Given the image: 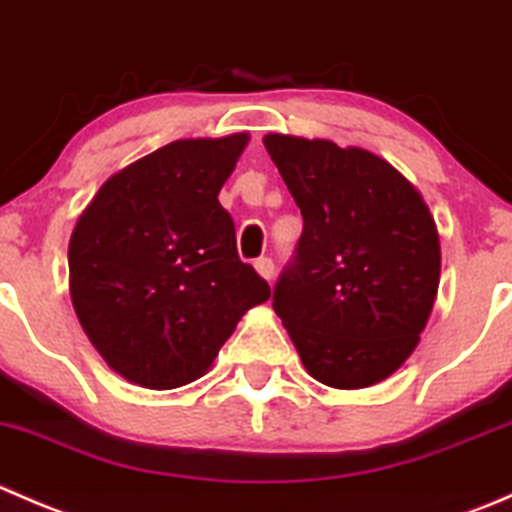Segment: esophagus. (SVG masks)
I'll list each match as a JSON object with an SVG mask.
<instances>
[{
  "label": "esophagus",
  "mask_w": 512,
  "mask_h": 512,
  "mask_svg": "<svg viewBox=\"0 0 512 512\" xmlns=\"http://www.w3.org/2000/svg\"><path fill=\"white\" fill-rule=\"evenodd\" d=\"M255 270L260 272V277H265L267 282L275 280V262H272L270 257H260V260L255 262Z\"/></svg>",
  "instance_id": "1"
}]
</instances>
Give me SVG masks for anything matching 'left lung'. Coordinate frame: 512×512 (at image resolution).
<instances>
[{
  "label": "left lung",
  "mask_w": 512,
  "mask_h": 512,
  "mask_svg": "<svg viewBox=\"0 0 512 512\" xmlns=\"http://www.w3.org/2000/svg\"><path fill=\"white\" fill-rule=\"evenodd\" d=\"M304 227L272 307L309 376L364 389L394 374L436 302L441 245L421 193L384 158L265 136Z\"/></svg>",
  "instance_id": "8db88e82"
}]
</instances>
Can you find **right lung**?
<instances>
[{
    "label": "right lung",
    "mask_w": 512,
    "mask_h": 512,
    "mask_svg": "<svg viewBox=\"0 0 512 512\" xmlns=\"http://www.w3.org/2000/svg\"><path fill=\"white\" fill-rule=\"evenodd\" d=\"M250 136L185 138L98 188L69 242L76 317L116 374L143 389L200 379L270 285L237 257L218 193Z\"/></svg>",
    "instance_id": "add662e5"
}]
</instances>
